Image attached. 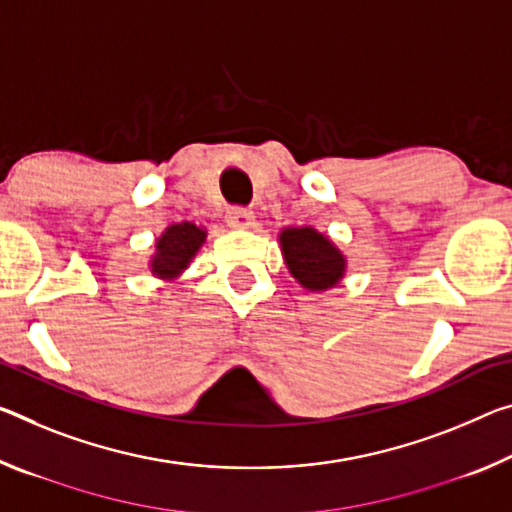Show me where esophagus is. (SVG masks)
Here are the masks:
<instances>
[{
    "instance_id": "34e87169",
    "label": "esophagus",
    "mask_w": 512,
    "mask_h": 512,
    "mask_svg": "<svg viewBox=\"0 0 512 512\" xmlns=\"http://www.w3.org/2000/svg\"><path fill=\"white\" fill-rule=\"evenodd\" d=\"M255 221L253 212L248 207H230L227 209V223L232 227H250Z\"/></svg>"
}]
</instances>
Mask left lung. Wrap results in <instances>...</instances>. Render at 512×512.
Segmentation results:
<instances>
[{"mask_svg": "<svg viewBox=\"0 0 512 512\" xmlns=\"http://www.w3.org/2000/svg\"><path fill=\"white\" fill-rule=\"evenodd\" d=\"M282 253L294 278L310 291L335 287L344 275V257L312 227H289L280 234Z\"/></svg>", "mask_w": 512, "mask_h": 512, "instance_id": "1", "label": "left lung"}]
</instances>
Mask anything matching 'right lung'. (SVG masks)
I'll return each mask as SVG.
<instances>
[{
  "mask_svg": "<svg viewBox=\"0 0 512 512\" xmlns=\"http://www.w3.org/2000/svg\"><path fill=\"white\" fill-rule=\"evenodd\" d=\"M205 241V230H200L193 223H177L170 225L164 237L157 241V255L152 259V271L164 278L186 269L191 257L198 253V248Z\"/></svg>",
  "mask_w": 512,
  "mask_h": 512,
  "instance_id": "add662e5",
  "label": "right lung"
}]
</instances>
